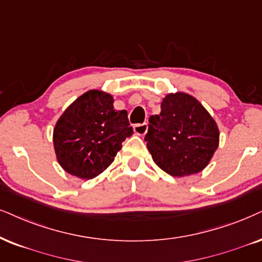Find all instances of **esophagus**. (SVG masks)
<instances>
[{"label":"esophagus","mask_w":262,"mask_h":262,"mask_svg":"<svg viewBox=\"0 0 262 262\" xmlns=\"http://www.w3.org/2000/svg\"><path fill=\"white\" fill-rule=\"evenodd\" d=\"M147 123H141V124H135L133 127V130L134 133L137 135H140V137H142V135H145L147 133Z\"/></svg>","instance_id":"esophagus-1"}]
</instances>
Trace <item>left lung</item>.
I'll return each mask as SVG.
<instances>
[{"mask_svg":"<svg viewBox=\"0 0 262 262\" xmlns=\"http://www.w3.org/2000/svg\"><path fill=\"white\" fill-rule=\"evenodd\" d=\"M145 141L152 160L171 177L200 173L209 164L220 140L216 122L196 98L184 92L169 93L161 114L148 118Z\"/></svg>","mask_w":262,"mask_h":262,"instance_id":"1","label":"left lung"}]
</instances>
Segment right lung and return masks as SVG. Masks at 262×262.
<instances>
[{
  "instance_id": "right-lung-1",
  "label": "right lung",
  "mask_w": 262,
  "mask_h": 262,
  "mask_svg": "<svg viewBox=\"0 0 262 262\" xmlns=\"http://www.w3.org/2000/svg\"><path fill=\"white\" fill-rule=\"evenodd\" d=\"M133 128L128 112L114 107V97L92 89L69 105L53 129L58 163L82 180L98 177L115 161Z\"/></svg>"
}]
</instances>
